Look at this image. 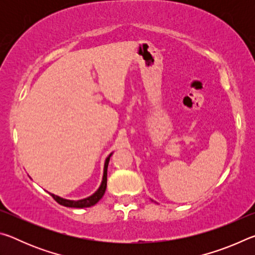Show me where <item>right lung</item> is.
<instances>
[{"instance_id": "1", "label": "right lung", "mask_w": 255, "mask_h": 255, "mask_svg": "<svg viewBox=\"0 0 255 255\" xmlns=\"http://www.w3.org/2000/svg\"><path fill=\"white\" fill-rule=\"evenodd\" d=\"M110 156H111V155H109V157L106 159L105 171H103V179H102V183L100 185V188H99L91 197L86 198V199L77 200V201L63 199V198H60L58 196H55V195H53V193H51V197H53L59 205L65 206V207H72V208H85V207H91L93 205H96L97 202L101 199L103 195H105V192H106V189H107V169H108V164H109Z\"/></svg>"}]
</instances>
